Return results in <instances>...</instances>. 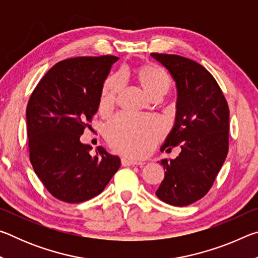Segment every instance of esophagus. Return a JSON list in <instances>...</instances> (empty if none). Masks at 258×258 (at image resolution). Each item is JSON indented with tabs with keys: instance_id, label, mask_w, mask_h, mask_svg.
I'll list each match as a JSON object with an SVG mask.
<instances>
[{
	"instance_id": "obj_1",
	"label": "esophagus",
	"mask_w": 258,
	"mask_h": 258,
	"mask_svg": "<svg viewBox=\"0 0 258 258\" xmlns=\"http://www.w3.org/2000/svg\"><path fill=\"white\" fill-rule=\"evenodd\" d=\"M143 161H137V160H133V159H130V158H121V165L123 166H131V165H139V166H142Z\"/></svg>"
}]
</instances>
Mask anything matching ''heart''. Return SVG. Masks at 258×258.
<instances>
[{
  "label": "heart",
  "mask_w": 258,
  "mask_h": 258,
  "mask_svg": "<svg viewBox=\"0 0 258 258\" xmlns=\"http://www.w3.org/2000/svg\"><path fill=\"white\" fill-rule=\"evenodd\" d=\"M137 80L148 97L165 95L171 87V78L163 68L155 64H145L137 72ZM124 87V77L115 74L104 83L101 97L103 108L111 107L117 95ZM163 127L158 121L145 117L117 115L109 121L106 137L110 145L121 154L132 157H143L149 154L158 142Z\"/></svg>",
  "instance_id": "1"
}]
</instances>
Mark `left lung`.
I'll return each instance as SVG.
<instances>
[{
    "label": "left lung",
    "instance_id": "1",
    "mask_svg": "<svg viewBox=\"0 0 258 258\" xmlns=\"http://www.w3.org/2000/svg\"><path fill=\"white\" fill-rule=\"evenodd\" d=\"M176 85L173 128L160 150L180 146L175 159H163L165 177L156 196L172 206H187L211 189L229 149V107L215 78L196 61L151 53Z\"/></svg>",
    "mask_w": 258,
    "mask_h": 258
}]
</instances>
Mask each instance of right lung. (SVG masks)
Returning a JSON list of instances; mask_svg holds the SVG:
<instances>
[{"label": "right lung", "instance_id": "add662e5", "mask_svg": "<svg viewBox=\"0 0 258 258\" xmlns=\"http://www.w3.org/2000/svg\"><path fill=\"white\" fill-rule=\"evenodd\" d=\"M113 55L78 56L55 63L35 87L26 110L29 159L38 178L61 202H86L101 194L119 157L81 142L98 111Z\"/></svg>", "mask_w": 258, "mask_h": 258}]
</instances>
